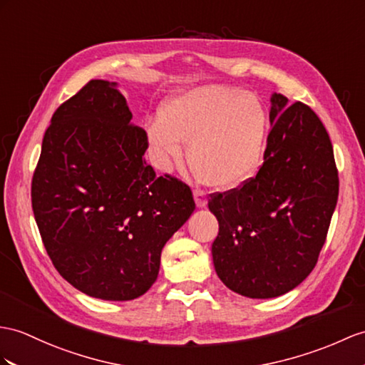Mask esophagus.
<instances>
[{
  "label": "esophagus",
  "mask_w": 365,
  "mask_h": 365,
  "mask_svg": "<svg viewBox=\"0 0 365 365\" xmlns=\"http://www.w3.org/2000/svg\"><path fill=\"white\" fill-rule=\"evenodd\" d=\"M193 198H195V204H197V207H200V209L206 207V204H207L206 193L201 192V190H195L193 192Z\"/></svg>",
  "instance_id": "1"
}]
</instances>
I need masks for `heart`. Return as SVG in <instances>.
Wrapping results in <instances>:
<instances>
[{
	"instance_id": "obj_1",
	"label": "heart",
	"mask_w": 365,
	"mask_h": 365,
	"mask_svg": "<svg viewBox=\"0 0 365 365\" xmlns=\"http://www.w3.org/2000/svg\"><path fill=\"white\" fill-rule=\"evenodd\" d=\"M150 152L161 170L187 161L198 180L229 190L250 181L263 163L269 114L257 94L223 85L178 93L145 127Z\"/></svg>"
}]
</instances>
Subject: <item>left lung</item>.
<instances>
[{
  "label": "left lung",
  "instance_id": "obj_1",
  "mask_svg": "<svg viewBox=\"0 0 365 365\" xmlns=\"http://www.w3.org/2000/svg\"><path fill=\"white\" fill-rule=\"evenodd\" d=\"M269 122L255 178L209 200L220 225L212 245L217 275L251 299L287 294L308 277L339 195L331 140L316 113L274 93Z\"/></svg>",
  "mask_w": 365,
  "mask_h": 365
}]
</instances>
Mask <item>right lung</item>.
Wrapping results in <instances>:
<instances>
[{
	"mask_svg": "<svg viewBox=\"0 0 365 365\" xmlns=\"http://www.w3.org/2000/svg\"><path fill=\"white\" fill-rule=\"evenodd\" d=\"M118 83L91 80L44 133L32 209L61 277L83 294L133 300L158 279L164 245L190 218L189 185L147 165L145 131Z\"/></svg>",
	"mask_w": 365,
	"mask_h": 365,
	"instance_id": "1",
	"label": "right lung"
}]
</instances>
